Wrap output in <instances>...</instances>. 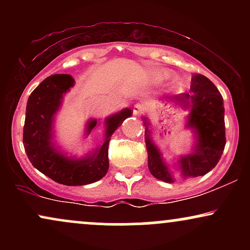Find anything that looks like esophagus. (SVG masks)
<instances>
[{
    "label": "esophagus",
    "instance_id": "34e87169",
    "mask_svg": "<svg viewBox=\"0 0 250 250\" xmlns=\"http://www.w3.org/2000/svg\"><path fill=\"white\" fill-rule=\"evenodd\" d=\"M145 111V105L141 104V103H136V104L133 107V113L134 115H140Z\"/></svg>",
    "mask_w": 250,
    "mask_h": 250
}]
</instances>
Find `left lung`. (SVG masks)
Wrapping results in <instances>:
<instances>
[{"label":"left lung","instance_id":"obj_1","mask_svg":"<svg viewBox=\"0 0 250 250\" xmlns=\"http://www.w3.org/2000/svg\"><path fill=\"white\" fill-rule=\"evenodd\" d=\"M161 101L188 110L186 128L190 129L195 140L190 153L180 156L175 167L183 179L209 173L220 161L226 146L225 107L220 91L207 77L195 74L191 77L189 93L166 96ZM142 121L146 127L145 142L149 171L157 180L173 183L175 180L170 166L163 159L161 150L153 140L150 121L145 116Z\"/></svg>","mask_w":250,"mask_h":250}]
</instances>
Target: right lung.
Segmentation results:
<instances>
[{"label":"right lung","mask_w":250,"mask_h":250,"mask_svg":"<svg viewBox=\"0 0 250 250\" xmlns=\"http://www.w3.org/2000/svg\"><path fill=\"white\" fill-rule=\"evenodd\" d=\"M75 81L68 74L47 77L30 94L27 102L23 127V146L28 159L37 170L57 183L84 186L101 180L109 169L108 146L111 135L127 117L129 108L105 117L104 141L82 157L69 156L54 141V123L61 108L63 97L74 87ZM100 125L90 119L85 125V136Z\"/></svg>","instance_id":"add662e5"}]
</instances>
